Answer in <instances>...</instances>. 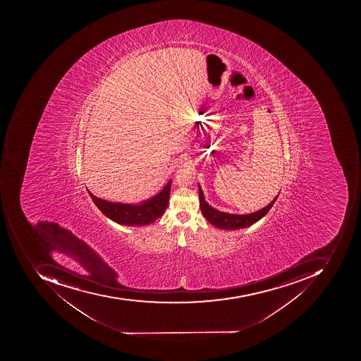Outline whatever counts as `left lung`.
I'll list each match as a JSON object with an SVG mask.
<instances>
[{
	"mask_svg": "<svg viewBox=\"0 0 361 361\" xmlns=\"http://www.w3.org/2000/svg\"><path fill=\"white\" fill-rule=\"evenodd\" d=\"M198 191H200V210L203 212L204 217L210 224H214V226L224 228V230H238V228H246V226H252L255 222H257L258 220L262 219V217H264L268 214L269 210L271 209L279 196L276 195L271 203L262 208V209L258 210V212H252V214H233L219 212V210L214 209V207L208 205L200 184H198Z\"/></svg>",
	"mask_w": 361,
	"mask_h": 361,
	"instance_id": "obj_1",
	"label": "left lung"
}]
</instances>
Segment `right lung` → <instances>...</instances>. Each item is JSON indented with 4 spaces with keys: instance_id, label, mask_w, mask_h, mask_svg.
<instances>
[{
    "instance_id": "obj_1",
    "label": "right lung",
    "mask_w": 361,
    "mask_h": 361,
    "mask_svg": "<svg viewBox=\"0 0 361 361\" xmlns=\"http://www.w3.org/2000/svg\"><path fill=\"white\" fill-rule=\"evenodd\" d=\"M170 186L171 180L157 195L139 205L111 203L97 197L90 191L87 192L97 207L113 221L123 226H147L161 217L167 208L169 203Z\"/></svg>"
}]
</instances>
